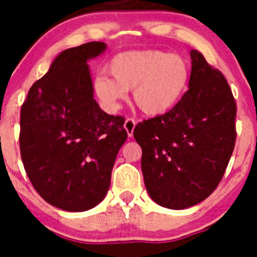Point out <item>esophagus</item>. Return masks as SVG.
<instances>
[{
  "instance_id": "obj_1",
  "label": "esophagus",
  "mask_w": 257,
  "mask_h": 257,
  "mask_svg": "<svg viewBox=\"0 0 257 257\" xmlns=\"http://www.w3.org/2000/svg\"><path fill=\"white\" fill-rule=\"evenodd\" d=\"M136 120L132 118H126L125 121H124V128H125L126 133H128V137H133L134 128H136Z\"/></svg>"
}]
</instances>
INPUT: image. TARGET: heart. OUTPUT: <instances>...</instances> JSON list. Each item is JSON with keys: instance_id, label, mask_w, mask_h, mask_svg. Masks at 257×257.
Masks as SVG:
<instances>
[{"instance_id": "heart-1", "label": "heart", "mask_w": 257, "mask_h": 257, "mask_svg": "<svg viewBox=\"0 0 257 257\" xmlns=\"http://www.w3.org/2000/svg\"><path fill=\"white\" fill-rule=\"evenodd\" d=\"M109 73L94 79V92L108 110H115L133 90L137 107L149 116L175 107L190 82V64L183 56L159 49L126 51L109 63Z\"/></svg>"}]
</instances>
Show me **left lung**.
I'll use <instances>...</instances> for the list:
<instances>
[{"label": "left lung", "instance_id": "left-lung-1", "mask_svg": "<svg viewBox=\"0 0 257 257\" xmlns=\"http://www.w3.org/2000/svg\"><path fill=\"white\" fill-rule=\"evenodd\" d=\"M190 58L189 89L180 102L139 123L133 133L143 150L148 194L173 210L196 205L215 190L236 139V104L226 79L196 49Z\"/></svg>", "mask_w": 257, "mask_h": 257}]
</instances>
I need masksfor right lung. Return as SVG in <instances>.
<instances>
[{"label":"right lung","instance_id":"right-lung-1","mask_svg":"<svg viewBox=\"0 0 257 257\" xmlns=\"http://www.w3.org/2000/svg\"><path fill=\"white\" fill-rule=\"evenodd\" d=\"M105 49L104 42L64 49L31 87L21 109L26 173L48 204L66 211H85L104 199L128 137L123 116L103 112L93 98L87 62Z\"/></svg>","mask_w":257,"mask_h":257}]
</instances>
